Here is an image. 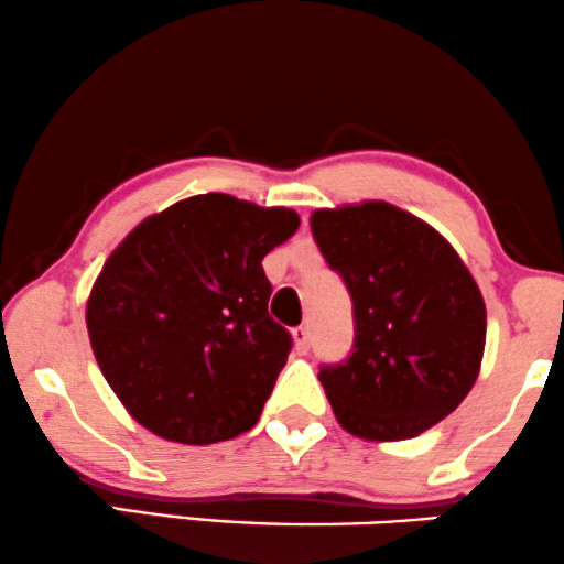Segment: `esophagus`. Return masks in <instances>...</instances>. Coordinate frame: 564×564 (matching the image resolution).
<instances>
[{"label":"esophagus","instance_id":"1","mask_svg":"<svg viewBox=\"0 0 564 564\" xmlns=\"http://www.w3.org/2000/svg\"><path fill=\"white\" fill-rule=\"evenodd\" d=\"M292 338H295V348L300 350V354H305V350L310 348V330L305 328V325H300V328L292 330Z\"/></svg>","mask_w":564,"mask_h":564}]
</instances>
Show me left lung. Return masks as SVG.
<instances>
[{"mask_svg": "<svg viewBox=\"0 0 564 564\" xmlns=\"http://www.w3.org/2000/svg\"><path fill=\"white\" fill-rule=\"evenodd\" d=\"M310 231L354 302V348L317 379L350 435L410 440L478 379L486 305L435 228L383 200L323 208Z\"/></svg>", "mask_w": 564, "mask_h": 564, "instance_id": "8db88e82", "label": "left lung"}]
</instances>
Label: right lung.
Here are the masks:
<instances>
[{
	"mask_svg": "<svg viewBox=\"0 0 564 564\" xmlns=\"http://www.w3.org/2000/svg\"><path fill=\"white\" fill-rule=\"evenodd\" d=\"M290 208L193 195L134 228L86 305L104 379L154 435L208 445L251 430L292 338L269 315L262 259L297 231Z\"/></svg>",
	"mask_w": 564,
	"mask_h": 564,
	"instance_id": "1",
	"label": "right lung"
}]
</instances>
